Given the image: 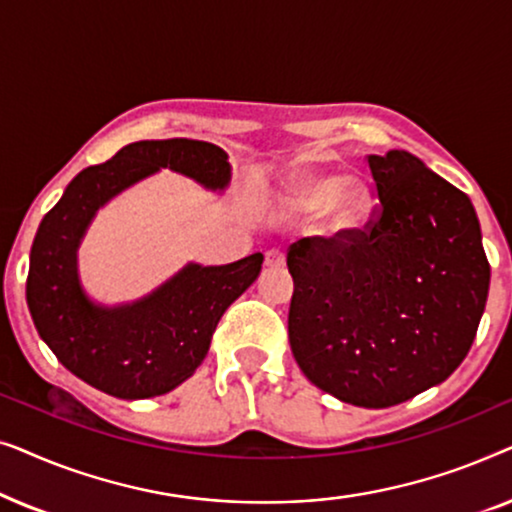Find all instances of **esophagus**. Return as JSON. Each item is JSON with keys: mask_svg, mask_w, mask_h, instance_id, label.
Here are the masks:
<instances>
[{"mask_svg": "<svg viewBox=\"0 0 512 512\" xmlns=\"http://www.w3.org/2000/svg\"><path fill=\"white\" fill-rule=\"evenodd\" d=\"M265 265H268V268H282V265H284V251L277 249V247L265 251Z\"/></svg>", "mask_w": 512, "mask_h": 512, "instance_id": "esophagus-1", "label": "esophagus"}]
</instances>
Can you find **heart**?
<instances>
[{
	"label": "heart",
	"instance_id": "1",
	"mask_svg": "<svg viewBox=\"0 0 512 512\" xmlns=\"http://www.w3.org/2000/svg\"><path fill=\"white\" fill-rule=\"evenodd\" d=\"M289 202L303 214L321 209L328 233L340 235L363 226L373 212V188L356 177L342 179L340 174L305 172L291 181Z\"/></svg>",
	"mask_w": 512,
	"mask_h": 512
}]
</instances>
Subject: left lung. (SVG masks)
I'll return each instance as SVG.
<instances>
[{
  "mask_svg": "<svg viewBox=\"0 0 512 512\" xmlns=\"http://www.w3.org/2000/svg\"><path fill=\"white\" fill-rule=\"evenodd\" d=\"M368 167L380 205L366 228L303 237L286 251L289 342L314 387L391 408L466 359L489 263L466 193L408 151L368 156Z\"/></svg>",
  "mask_w": 512,
  "mask_h": 512,
  "instance_id": "1",
  "label": "left lung"
}]
</instances>
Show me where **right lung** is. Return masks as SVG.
Wrapping results in <instances>:
<instances>
[{
    "label": "right lung",
    "mask_w": 512,
    "mask_h": 512,
    "mask_svg": "<svg viewBox=\"0 0 512 512\" xmlns=\"http://www.w3.org/2000/svg\"><path fill=\"white\" fill-rule=\"evenodd\" d=\"M170 167L207 188L230 179L226 151L198 139H151L123 146L107 163L69 181L32 242L27 307L41 340L69 373L104 394L135 401L167 394L195 373L216 324L254 284L263 254L228 265H186L135 305L90 303L76 275V249L104 202L135 181Z\"/></svg>",
    "instance_id": "1"
}]
</instances>
